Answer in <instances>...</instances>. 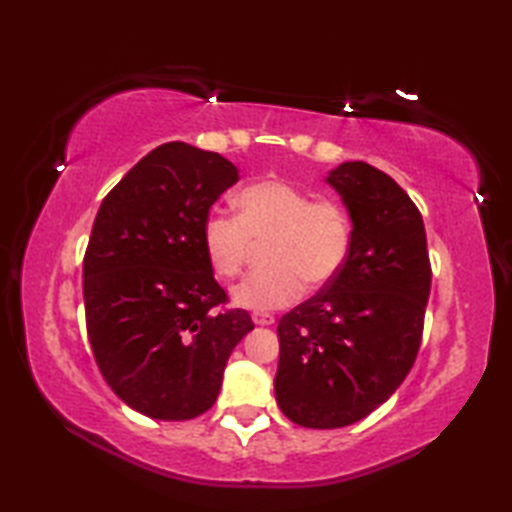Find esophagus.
I'll return each instance as SVG.
<instances>
[{
  "label": "esophagus",
  "mask_w": 512,
  "mask_h": 512,
  "mask_svg": "<svg viewBox=\"0 0 512 512\" xmlns=\"http://www.w3.org/2000/svg\"><path fill=\"white\" fill-rule=\"evenodd\" d=\"M253 320H255V325H262V327H266V325H273V323H275V318H273L271 314H262V311H255V314H253Z\"/></svg>",
  "instance_id": "obj_1"
}]
</instances>
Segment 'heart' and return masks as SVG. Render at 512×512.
Returning a JSON list of instances; mask_svg holds the SVG:
<instances>
[{"label": "heart", "instance_id": "1", "mask_svg": "<svg viewBox=\"0 0 512 512\" xmlns=\"http://www.w3.org/2000/svg\"><path fill=\"white\" fill-rule=\"evenodd\" d=\"M203 250L216 275H241L255 244L264 246L268 266L250 273L232 291L239 307L271 311L289 307L305 293V282L320 289L348 262L354 241L350 207L336 198H316L284 180H259L237 194V216L207 214Z\"/></svg>", "mask_w": 512, "mask_h": 512}]
</instances>
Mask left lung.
Instances as JSON below:
<instances>
[{
	"label": "left lung",
	"instance_id": "8db88e82",
	"mask_svg": "<svg viewBox=\"0 0 512 512\" xmlns=\"http://www.w3.org/2000/svg\"><path fill=\"white\" fill-rule=\"evenodd\" d=\"M327 183L354 219L343 271L277 323L275 400L291 422L339 429L391 397L418 357L431 262L422 214L368 162H343Z\"/></svg>",
	"mask_w": 512,
	"mask_h": 512
}]
</instances>
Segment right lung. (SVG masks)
Here are the masks:
<instances>
[{"instance_id": "1", "label": "right lung", "mask_w": 512, "mask_h": 512, "mask_svg": "<svg viewBox=\"0 0 512 512\" xmlns=\"http://www.w3.org/2000/svg\"><path fill=\"white\" fill-rule=\"evenodd\" d=\"M239 180L230 160L167 142L103 198L83 257L85 325L103 379L131 409L192 420L212 409L235 345L255 327L225 309L201 228Z\"/></svg>"}]
</instances>
